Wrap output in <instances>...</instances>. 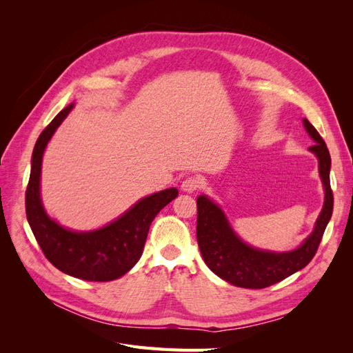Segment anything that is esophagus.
<instances>
[{"label": "esophagus", "mask_w": 353, "mask_h": 353, "mask_svg": "<svg viewBox=\"0 0 353 353\" xmlns=\"http://www.w3.org/2000/svg\"><path fill=\"white\" fill-rule=\"evenodd\" d=\"M181 187H183V190L187 191V193H194V191H197L203 187V179L197 175L188 176L187 179L183 181V185H181Z\"/></svg>", "instance_id": "obj_1"}]
</instances>
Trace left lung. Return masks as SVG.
Segmentation results:
<instances>
[{"mask_svg": "<svg viewBox=\"0 0 353 353\" xmlns=\"http://www.w3.org/2000/svg\"><path fill=\"white\" fill-rule=\"evenodd\" d=\"M306 131L315 144L309 150L319 160V175L325 188V201L314 232L301 248L293 252L272 253L253 249L244 244L225 219L222 210L208 197L197 199V243L203 259L222 280L244 288H265L279 283L312 261L323 240L327 223L333 213V190L330 185L331 159L328 148L314 125L303 119Z\"/></svg>", "mask_w": 353, "mask_h": 353, "instance_id": "left-lung-1", "label": "left lung"}]
</instances>
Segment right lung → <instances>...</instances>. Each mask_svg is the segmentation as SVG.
Returning <instances> with one entry per match:
<instances>
[{"mask_svg": "<svg viewBox=\"0 0 353 353\" xmlns=\"http://www.w3.org/2000/svg\"><path fill=\"white\" fill-rule=\"evenodd\" d=\"M72 109L73 104L63 109L37 140L25 196L26 218L42 253L57 270L87 281H112L141 258L148 228L157 213L178 196V190L168 188L140 200L119 219L97 231L74 232L50 219L39 197L42 154Z\"/></svg>", "mask_w": 353, "mask_h": 353, "instance_id": "right-lung-1", "label": "right lung"}]
</instances>
